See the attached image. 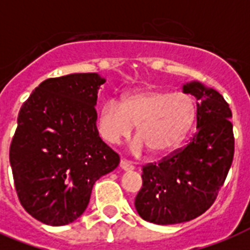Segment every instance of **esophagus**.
<instances>
[{
    "instance_id": "obj_1",
    "label": "esophagus",
    "mask_w": 250,
    "mask_h": 250,
    "mask_svg": "<svg viewBox=\"0 0 250 250\" xmlns=\"http://www.w3.org/2000/svg\"><path fill=\"white\" fill-rule=\"evenodd\" d=\"M119 166H121V168H123L125 171H131L135 168V166H133V165L127 160H121V164H119Z\"/></svg>"
}]
</instances>
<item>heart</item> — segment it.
<instances>
[{"instance_id": "1", "label": "heart", "mask_w": 250, "mask_h": 250, "mask_svg": "<svg viewBox=\"0 0 250 250\" xmlns=\"http://www.w3.org/2000/svg\"><path fill=\"white\" fill-rule=\"evenodd\" d=\"M196 115L193 100L186 93L146 88L127 94L123 101L109 100L98 114V129L110 144L128 137L136 125V150L148 148L165 154L186 136Z\"/></svg>"}]
</instances>
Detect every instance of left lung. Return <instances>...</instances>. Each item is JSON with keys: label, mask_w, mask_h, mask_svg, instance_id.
Returning <instances> with one entry per match:
<instances>
[{"label": "left lung", "mask_w": 250, "mask_h": 250, "mask_svg": "<svg viewBox=\"0 0 250 250\" xmlns=\"http://www.w3.org/2000/svg\"><path fill=\"white\" fill-rule=\"evenodd\" d=\"M197 98V132L158 164L143 167L135 208L144 221L176 225L192 221L213 205L233 160L232 117L221 93L198 82L183 85Z\"/></svg>", "instance_id": "1"}]
</instances>
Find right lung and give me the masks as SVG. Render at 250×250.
<instances>
[{
    "label": "right lung",
    "instance_id": "right-lung-1",
    "mask_svg": "<svg viewBox=\"0 0 250 250\" xmlns=\"http://www.w3.org/2000/svg\"><path fill=\"white\" fill-rule=\"evenodd\" d=\"M104 83L96 72L50 78L21 105L10 165L21 206L45 225L76 221L94 183L119 165L96 125Z\"/></svg>",
    "mask_w": 250,
    "mask_h": 250
}]
</instances>
